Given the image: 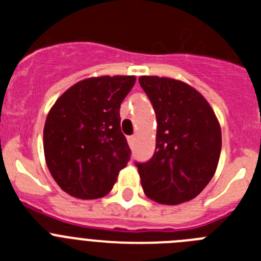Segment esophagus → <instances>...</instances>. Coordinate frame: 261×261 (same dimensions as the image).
<instances>
[{
  "instance_id": "34e87169",
  "label": "esophagus",
  "mask_w": 261,
  "mask_h": 261,
  "mask_svg": "<svg viewBox=\"0 0 261 261\" xmlns=\"http://www.w3.org/2000/svg\"><path fill=\"white\" fill-rule=\"evenodd\" d=\"M136 142V136H129L128 137V144L130 145V146H133Z\"/></svg>"
}]
</instances>
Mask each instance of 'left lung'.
I'll return each mask as SVG.
<instances>
[{
  "instance_id": "left-lung-1",
  "label": "left lung",
  "mask_w": 261,
  "mask_h": 261,
  "mask_svg": "<svg viewBox=\"0 0 261 261\" xmlns=\"http://www.w3.org/2000/svg\"><path fill=\"white\" fill-rule=\"evenodd\" d=\"M138 81L156 116L154 155L136 163L145 195L166 205L190 201L216 172L222 146L220 123L206 99L190 85L156 75Z\"/></svg>"
}]
</instances>
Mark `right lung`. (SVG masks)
<instances>
[{
  "label": "right lung",
  "instance_id": "add662e5",
  "mask_svg": "<svg viewBox=\"0 0 261 261\" xmlns=\"http://www.w3.org/2000/svg\"><path fill=\"white\" fill-rule=\"evenodd\" d=\"M135 82V75L86 78L50 108L43 133L45 162L60 188L73 197L106 196L130 159L120 105Z\"/></svg>",
  "mask_w": 261,
  "mask_h": 261
}]
</instances>
